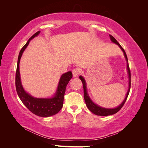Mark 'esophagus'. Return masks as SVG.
Segmentation results:
<instances>
[{
	"mask_svg": "<svg viewBox=\"0 0 148 148\" xmlns=\"http://www.w3.org/2000/svg\"><path fill=\"white\" fill-rule=\"evenodd\" d=\"M80 73V70L78 68H75L72 70V73L74 77H77Z\"/></svg>",
	"mask_w": 148,
	"mask_h": 148,
	"instance_id": "obj_1",
	"label": "esophagus"
}]
</instances>
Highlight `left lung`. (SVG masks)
<instances>
[{"label":"left lung","instance_id":"1","mask_svg":"<svg viewBox=\"0 0 148 148\" xmlns=\"http://www.w3.org/2000/svg\"><path fill=\"white\" fill-rule=\"evenodd\" d=\"M109 36L110 38V40L112 41V42H113L114 43H115L116 44L120 47V48L122 49V51L123 52L124 56L125 57V59H126L127 62V71H128V78H129V86H128V91L127 93L126 97H125V99L123 100V101L122 102V104H121L119 106H118L117 107H115V108L114 109H106V108H103V107H101L99 106H97V104H95L91 99L89 97L88 92H87V89H86V82H85L84 79L83 78V77L82 76H79V79L82 80V82L83 83V90H84V99L85 101V102H86V106L88 108V109L90 110L91 112H92L93 114H95L97 115H100V116H107V115H113L114 114H116L117 112L122 109V107L123 106L125 101H126L128 96L129 95L130 92V87H131V73H130V70L129 68V65H128V58L127 56L126 53H125V51L124 49H123V47L120 46V44L117 42V40H116L112 36V35H109Z\"/></svg>","mask_w":148,"mask_h":148}]
</instances>
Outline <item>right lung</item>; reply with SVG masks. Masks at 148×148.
Listing matches in <instances>:
<instances>
[{"label": "right lung", "instance_id": "obj_1", "mask_svg": "<svg viewBox=\"0 0 148 148\" xmlns=\"http://www.w3.org/2000/svg\"><path fill=\"white\" fill-rule=\"evenodd\" d=\"M39 33L40 31L34 34L28 39L25 45L22 47L19 53L15 75V86L20 100L31 112L39 117H48L57 114L63 107L66 85L72 78L73 75L71 71H68L61 76L56 92L54 96L51 98H36L31 96L24 90L20 79L19 67L20 59L25 49L28 46L29 41L34 37L37 36Z\"/></svg>", "mask_w": 148, "mask_h": 148}]
</instances>
